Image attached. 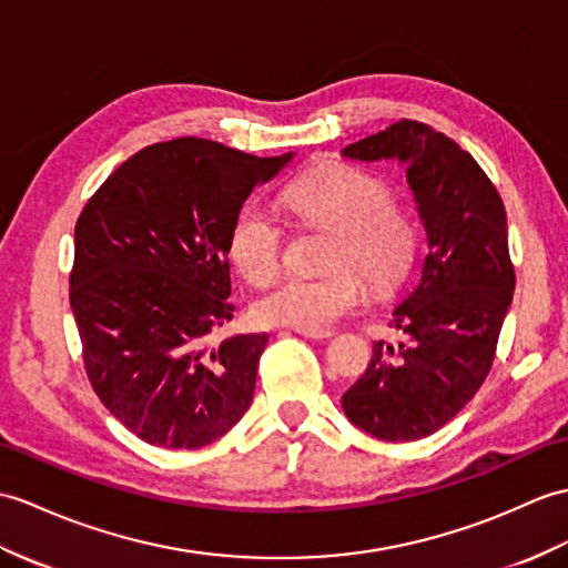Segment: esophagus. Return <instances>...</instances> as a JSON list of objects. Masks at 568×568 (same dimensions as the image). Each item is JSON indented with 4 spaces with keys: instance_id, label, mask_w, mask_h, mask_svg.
<instances>
[{
    "instance_id": "34e87169",
    "label": "esophagus",
    "mask_w": 568,
    "mask_h": 568,
    "mask_svg": "<svg viewBox=\"0 0 568 568\" xmlns=\"http://www.w3.org/2000/svg\"><path fill=\"white\" fill-rule=\"evenodd\" d=\"M297 334L307 336V338H314V341H322V338H332L334 336L332 328H322V332H297Z\"/></svg>"
}]
</instances>
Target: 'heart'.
Returning a JSON list of instances; mask_svg holds the SVG:
<instances>
[{
  "label": "heart",
  "mask_w": 568,
  "mask_h": 568,
  "mask_svg": "<svg viewBox=\"0 0 568 568\" xmlns=\"http://www.w3.org/2000/svg\"><path fill=\"white\" fill-rule=\"evenodd\" d=\"M283 203L307 227L332 232L322 275H295L256 302V320L266 326L322 332L351 312L365 295L397 287L414 266L418 222L412 207L392 197L385 176L346 162H326L297 176ZM230 258L248 283L268 285L285 263V232L263 207L248 205L234 217Z\"/></svg>",
  "instance_id": "b5f03b06"
}]
</instances>
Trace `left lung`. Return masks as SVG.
<instances>
[{
	"label": "left lung",
	"mask_w": 568,
	"mask_h": 568,
	"mask_svg": "<svg viewBox=\"0 0 568 568\" xmlns=\"http://www.w3.org/2000/svg\"><path fill=\"white\" fill-rule=\"evenodd\" d=\"M344 154L406 164L428 256L418 287L389 322L406 341H377L341 404L379 440H420L463 412L494 365L516 290L506 207L474 156L426 123L402 118Z\"/></svg>",
	"instance_id": "8db88e82"
}]
</instances>
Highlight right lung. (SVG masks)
<instances>
[{"label":"right lung","instance_id":"1","mask_svg":"<svg viewBox=\"0 0 568 568\" xmlns=\"http://www.w3.org/2000/svg\"><path fill=\"white\" fill-rule=\"evenodd\" d=\"M293 154L213 140L156 142L89 197L74 227L70 305L101 404L144 443L195 450L254 399L268 334L207 338L232 320L227 240L258 183Z\"/></svg>","mask_w":568,"mask_h":568}]
</instances>
